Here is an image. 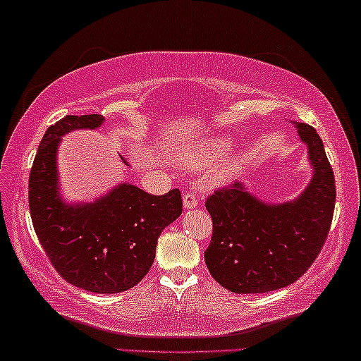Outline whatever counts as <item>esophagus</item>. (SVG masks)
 <instances>
[{"label":"esophagus","mask_w":361,"mask_h":361,"mask_svg":"<svg viewBox=\"0 0 361 361\" xmlns=\"http://www.w3.org/2000/svg\"><path fill=\"white\" fill-rule=\"evenodd\" d=\"M199 205V199H197V195L194 192H185L184 194V209H194V207Z\"/></svg>","instance_id":"esophagus-1"}]
</instances>
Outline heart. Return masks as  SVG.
<instances>
[{"mask_svg":"<svg viewBox=\"0 0 361 361\" xmlns=\"http://www.w3.org/2000/svg\"><path fill=\"white\" fill-rule=\"evenodd\" d=\"M228 149V145L226 142H212L210 146H207L205 149H202L199 154L192 156L190 161H199V162H209L212 159H215V157H219L221 152H225ZM231 172V167H226L219 174V177H224V176H228Z\"/></svg>","mask_w":361,"mask_h":361,"instance_id":"obj_1","label":"heart"}]
</instances>
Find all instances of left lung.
I'll return each instance as SVG.
<instances>
[{"label": "left lung", "instance_id": "1", "mask_svg": "<svg viewBox=\"0 0 361 361\" xmlns=\"http://www.w3.org/2000/svg\"><path fill=\"white\" fill-rule=\"evenodd\" d=\"M295 125L315 171L298 200L268 205L240 182L207 197L214 228L205 264L212 278L231 293H268L295 283L329 236L337 195L334 171L317 131L305 123Z\"/></svg>", "mask_w": 361, "mask_h": 361}]
</instances>
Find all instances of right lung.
<instances>
[{
	"mask_svg": "<svg viewBox=\"0 0 361 361\" xmlns=\"http://www.w3.org/2000/svg\"><path fill=\"white\" fill-rule=\"evenodd\" d=\"M102 115H67L47 128L29 172V210L49 261L67 283L115 294L140 283L154 263L161 231L182 214L179 189L152 195L121 184L95 204L66 205L57 194L61 136L98 128Z\"/></svg>",
	"mask_w": 361,
	"mask_h": 361,
	"instance_id": "1",
	"label": "right lung"
}]
</instances>
